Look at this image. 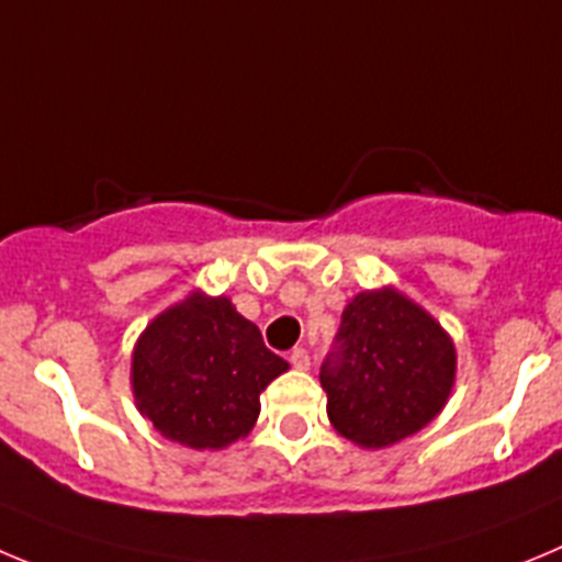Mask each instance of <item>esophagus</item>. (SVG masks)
I'll use <instances>...</instances> for the list:
<instances>
[{"instance_id": "esophagus-1", "label": "esophagus", "mask_w": 562, "mask_h": 562, "mask_svg": "<svg viewBox=\"0 0 562 562\" xmlns=\"http://www.w3.org/2000/svg\"><path fill=\"white\" fill-rule=\"evenodd\" d=\"M291 366L296 371H307V369H311V355H307L305 349H293V352H291Z\"/></svg>"}]
</instances>
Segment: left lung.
I'll return each mask as SVG.
<instances>
[{
  "label": "left lung",
  "mask_w": 562,
  "mask_h": 562,
  "mask_svg": "<svg viewBox=\"0 0 562 562\" xmlns=\"http://www.w3.org/2000/svg\"><path fill=\"white\" fill-rule=\"evenodd\" d=\"M318 376L335 432L360 449H385L447 407L458 352L432 313L400 288L382 285L344 307L338 349Z\"/></svg>",
  "instance_id": "8db88e82"
}]
</instances>
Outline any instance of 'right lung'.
<instances>
[{
  "instance_id": "right-lung-1",
  "label": "right lung",
  "mask_w": 562,
  "mask_h": 562,
  "mask_svg": "<svg viewBox=\"0 0 562 562\" xmlns=\"http://www.w3.org/2000/svg\"><path fill=\"white\" fill-rule=\"evenodd\" d=\"M285 371L233 299L193 288L138 335L130 385L138 413L162 438L218 452L251 432L260 393Z\"/></svg>"
}]
</instances>
